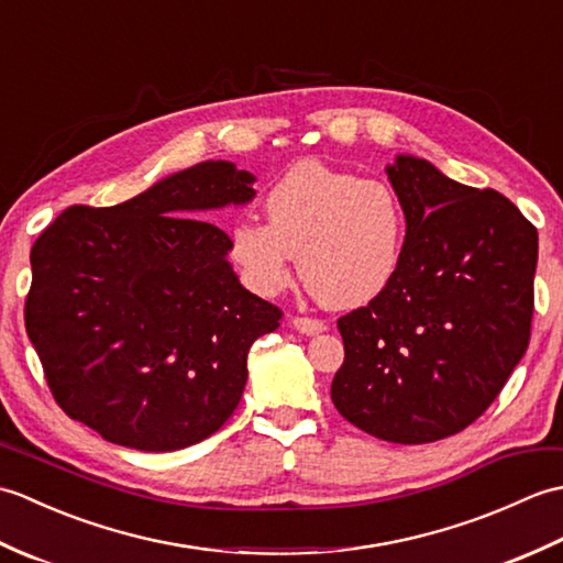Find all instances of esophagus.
I'll use <instances>...</instances> for the list:
<instances>
[{"mask_svg": "<svg viewBox=\"0 0 563 563\" xmlns=\"http://www.w3.org/2000/svg\"><path fill=\"white\" fill-rule=\"evenodd\" d=\"M290 324L300 331L307 333V336H314V333L327 331V324L321 319H312V317H292Z\"/></svg>", "mask_w": 563, "mask_h": 563, "instance_id": "1", "label": "esophagus"}]
</instances>
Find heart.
<instances>
[{"label":"heart","instance_id":"b5f03b06","mask_svg":"<svg viewBox=\"0 0 563 563\" xmlns=\"http://www.w3.org/2000/svg\"><path fill=\"white\" fill-rule=\"evenodd\" d=\"M266 222L242 218L230 230V256L263 297L292 283L295 254L307 288L331 307H357L385 292L406 254V212L385 181L292 166L263 196Z\"/></svg>","mask_w":563,"mask_h":563}]
</instances>
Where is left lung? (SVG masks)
Wrapping results in <instances>:
<instances>
[{
  "instance_id": "obj_1",
  "label": "left lung",
  "mask_w": 563,
  "mask_h": 563,
  "mask_svg": "<svg viewBox=\"0 0 563 563\" xmlns=\"http://www.w3.org/2000/svg\"><path fill=\"white\" fill-rule=\"evenodd\" d=\"M406 212V254L389 288L341 317L331 399L355 428L421 445L472 426L528 351L537 230L494 188L433 164L387 169Z\"/></svg>"
}]
</instances>
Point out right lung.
<instances>
[{
  "label": "right lung",
  "mask_w": 563,
  "mask_h": 563,
  "mask_svg": "<svg viewBox=\"0 0 563 563\" xmlns=\"http://www.w3.org/2000/svg\"><path fill=\"white\" fill-rule=\"evenodd\" d=\"M251 184L202 162L121 206H71L35 239L23 321L69 418L115 445L172 452L234 413L249 349L283 309L242 288L230 236L188 214L246 202Z\"/></svg>",
  "instance_id": "add662e5"
}]
</instances>
